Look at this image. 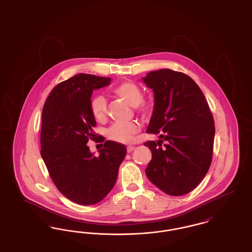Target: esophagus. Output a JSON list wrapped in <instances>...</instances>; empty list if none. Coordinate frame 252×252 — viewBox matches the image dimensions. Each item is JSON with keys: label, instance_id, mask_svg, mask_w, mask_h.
I'll return each mask as SVG.
<instances>
[{"label": "esophagus", "instance_id": "1", "mask_svg": "<svg viewBox=\"0 0 252 252\" xmlns=\"http://www.w3.org/2000/svg\"><path fill=\"white\" fill-rule=\"evenodd\" d=\"M134 148H135V147H134L133 145H128V146L126 147V150H127L128 153H130V152H132V151L134 150Z\"/></svg>", "mask_w": 252, "mask_h": 252}]
</instances>
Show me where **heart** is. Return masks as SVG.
Listing matches in <instances>:
<instances>
[{"instance_id":"1","label":"heart","mask_w":252,"mask_h":252,"mask_svg":"<svg viewBox=\"0 0 252 252\" xmlns=\"http://www.w3.org/2000/svg\"><path fill=\"white\" fill-rule=\"evenodd\" d=\"M111 93L114 95L123 99L129 106L136 108L138 113L147 116L151 113V106L143 100L144 95L142 89L134 82H124L117 85L111 89ZM90 108L93 116L98 122L105 120L107 115L108 104L105 97L102 95H96L91 100ZM139 131V126L134 123H115L113 124L107 131L108 139L120 143V144H129L135 134Z\"/></svg>"}]
</instances>
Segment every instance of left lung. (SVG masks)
<instances>
[{
	"label": "left lung",
	"instance_id": "1",
	"mask_svg": "<svg viewBox=\"0 0 252 252\" xmlns=\"http://www.w3.org/2000/svg\"><path fill=\"white\" fill-rule=\"evenodd\" d=\"M153 90L155 105L147 133L158 142L144 143L152 152L145 169L149 180L170 195L192 191L212 163L215 121L202 91L183 72L161 69L143 78ZM165 141L166 144H161Z\"/></svg>",
	"mask_w": 252,
	"mask_h": 252
}]
</instances>
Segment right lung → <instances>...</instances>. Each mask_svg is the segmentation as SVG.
<instances>
[{"mask_svg": "<svg viewBox=\"0 0 252 252\" xmlns=\"http://www.w3.org/2000/svg\"><path fill=\"white\" fill-rule=\"evenodd\" d=\"M110 80L76 74L57 85L43 106L40 155L56 187L74 203L100 202L113 188L126 154L124 144L112 141L105 142L97 157L87 145L97 136L91 97L94 90L108 86Z\"/></svg>", "mask_w": 252, "mask_h": 252, "instance_id": "right-lung-1", "label": "right lung"}]
</instances>
